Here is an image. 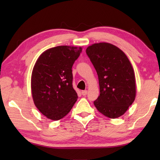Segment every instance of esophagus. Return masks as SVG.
<instances>
[{"instance_id": "esophagus-1", "label": "esophagus", "mask_w": 160, "mask_h": 160, "mask_svg": "<svg viewBox=\"0 0 160 160\" xmlns=\"http://www.w3.org/2000/svg\"><path fill=\"white\" fill-rule=\"evenodd\" d=\"M81 93H82V96H86V95L87 94V90L82 91V92H81Z\"/></svg>"}]
</instances>
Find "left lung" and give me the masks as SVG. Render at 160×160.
Wrapping results in <instances>:
<instances>
[{
	"label": "left lung",
	"mask_w": 160,
	"mask_h": 160,
	"mask_svg": "<svg viewBox=\"0 0 160 160\" xmlns=\"http://www.w3.org/2000/svg\"><path fill=\"white\" fill-rule=\"evenodd\" d=\"M86 53L98 74L100 94L93 102L98 111L115 119L133 102L136 86L133 69L126 54L113 45L95 43Z\"/></svg>",
	"instance_id": "left-lung-1"
}]
</instances>
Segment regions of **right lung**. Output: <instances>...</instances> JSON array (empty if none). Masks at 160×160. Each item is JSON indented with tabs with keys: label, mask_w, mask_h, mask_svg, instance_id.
Masks as SVG:
<instances>
[{
	"label": "right lung",
	"mask_w": 160,
	"mask_h": 160,
	"mask_svg": "<svg viewBox=\"0 0 160 160\" xmlns=\"http://www.w3.org/2000/svg\"><path fill=\"white\" fill-rule=\"evenodd\" d=\"M81 52V47H53L44 52L33 67L31 80L33 102L50 120L62 119L76 103L78 94L72 84V66Z\"/></svg>",
	"instance_id": "obj_1"
}]
</instances>
